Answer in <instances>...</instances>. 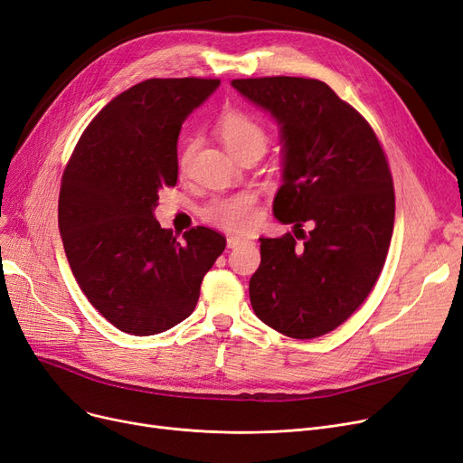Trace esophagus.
I'll list each match as a JSON object with an SVG mask.
<instances>
[{
	"instance_id": "34e87169",
	"label": "esophagus",
	"mask_w": 463,
	"mask_h": 463,
	"mask_svg": "<svg viewBox=\"0 0 463 463\" xmlns=\"http://www.w3.org/2000/svg\"><path fill=\"white\" fill-rule=\"evenodd\" d=\"M248 238H242V236H229L227 238V246L229 248H238L241 244H246Z\"/></svg>"
}]
</instances>
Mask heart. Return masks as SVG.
I'll use <instances>...</instances> for the list:
<instances>
[{
    "mask_svg": "<svg viewBox=\"0 0 463 463\" xmlns=\"http://www.w3.org/2000/svg\"><path fill=\"white\" fill-rule=\"evenodd\" d=\"M217 133L221 137L222 145L232 156H242L244 152L258 148L265 150L269 143L267 129L258 122V119L251 118L246 112L241 110H229L219 118L217 122ZM196 143L186 141L184 146L179 152V169L184 171L193 160ZM202 217L217 225L225 231L232 232H248L255 229L260 222V212L258 205H255V196L250 193L225 196V198H215L212 200L205 208L202 210Z\"/></svg>",
    "mask_w": 463,
    "mask_h": 463,
    "instance_id": "heart-1",
    "label": "heart"
}]
</instances>
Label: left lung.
Listing matches in <instances>:
<instances>
[{"label":"left lung","instance_id":"obj_1","mask_svg":"<svg viewBox=\"0 0 463 463\" xmlns=\"http://www.w3.org/2000/svg\"><path fill=\"white\" fill-rule=\"evenodd\" d=\"M231 83L280 126L284 183L272 212L294 225V234L260 238L251 307L288 337L324 335L364 303L383 269L395 222L385 152L366 119L320 80ZM303 224L312 231L305 233Z\"/></svg>","mask_w":463,"mask_h":463}]
</instances>
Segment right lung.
Wrapping results in <instances>:
<instances>
[{
    "label": "right lung",
    "instance_id": "obj_1",
    "mask_svg": "<svg viewBox=\"0 0 463 463\" xmlns=\"http://www.w3.org/2000/svg\"><path fill=\"white\" fill-rule=\"evenodd\" d=\"M219 80L152 78L114 97L85 128L61 181L59 231L81 292L118 330L154 335L191 317L227 246L196 227L177 241L154 219L175 186L181 126Z\"/></svg>",
    "mask_w": 463,
    "mask_h": 463
}]
</instances>
